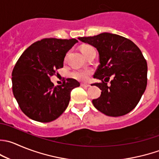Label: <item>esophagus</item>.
I'll return each mask as SVG.
<instances>
[{
	"label": "esophagus",
	"mask_w": 159,
	"mask_h": 159,
	"mask_svg": "<svg viewBox=\"0 0 159 159\" xmlns=\"http://www.w3.org/2000/svg\"><path fill=\"white\" fill-rule=\"evenodd\" d=\"M81 86L83 88H89V87H90L91 85L89 84H83V83H81Z\"/></svg>",
	"instance_id": "esophagus-1"
}]
</instances>
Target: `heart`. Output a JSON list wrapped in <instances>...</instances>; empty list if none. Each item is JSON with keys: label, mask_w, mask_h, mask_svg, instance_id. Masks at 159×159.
Returning <instances> with one entry per match:
<instances>
[{"label": "heart", "mask_w": 159, "mask_h": 159, "mask_svg": "<svg viewBox=\"0 0 159 159\" xmlns=\"http://www.w3.org/2000/svg\"><path fill=\"white\" fill-rule=\"evenodd\" d=\"M81 50L83 54L87 57L88 55L91 53L92 51L95 50V49L92 47V46L89 45H84L81 47ZM67 59V57H66ZM92 70H90V69H86V70H75L71 73L72 77L74 78L77 80H79V81H85L89 79V76L92 75Z\"/></svg>", "instance_id": "heart-1"}]
</instances>
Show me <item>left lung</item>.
Listing matches in <instances>:
<instances>
[{"mask_svg": "<svg viewBox=\"0 0 159 159\" xmlns=\"http://www.w3.org/2000/svg\"><path fill=\"white\" fill-rule=\"evenodd\" d=\"M78 39L95 47L99 55L100 64L93 77L101 80L94 85L102 92L92 100L94 106L109 116H121L133 110L148 81L147 62L140 49L128 39L108 32Z\"/></svg>", "mask_w": 159, "mask_h": 159, "instance_id": "8db88e82", "label": "left lung"}]
</instances>
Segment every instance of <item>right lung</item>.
I'll list each match as a JSON object with an SVG mask.
<instances>
[{"mask_svg":"<svg viewBox=\"0 0 159 159\" xmlns=\"http://www.w3.org/2000/svg\"><path fill=\"white\" fill-rule=\"evenodd\" d=\"M78 40L43 39L28 47L12 70V91L21 110L33 120L48 123L67 109L70 92L80 83L67 78L54 86L50 78L64 67V60Z\"/></svg>","mask_w":159,"mask_h":159,"instance_id":"right-lung-1","label":"right lung"}]
</instances>
